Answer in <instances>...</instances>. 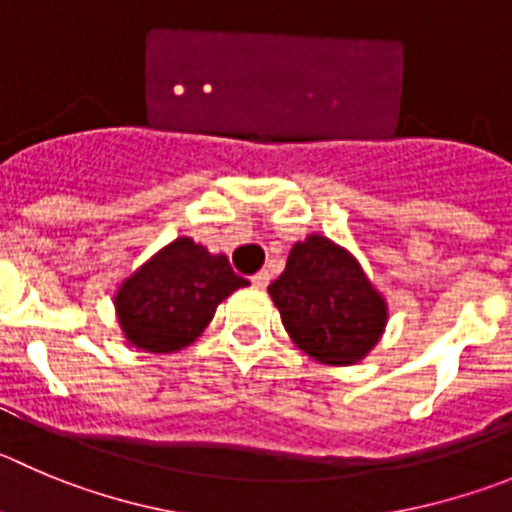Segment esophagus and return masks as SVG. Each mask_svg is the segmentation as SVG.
Wrapping results in <instances>:
<instances>
[{
  "instance_id": "1",
  "label": "esophagus",
  "mask_w": 512,
  "mask_h": 512,
  "mask_svg": "<svg viewBox=\"0 0 512 512\" xmlns=\"http://www.w3.org/2000/svg\"><path fill=\"white\" fill-rule=\"evenodd\" d=\"M252 285H255V288H267V285H270V272L260 270L257 275H252Z\"/></svg>"
}]
</instances>
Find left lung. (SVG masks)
Here are the masks:
<instances>
[{
	"instance_id": "8db88e82",
	"label": "left lung",
	"mask_w": 512,
	"mask_h": 512,
	"mask_svg": "<svg viewBox=\"0 0 512 512\" xmlns=\"http://www.w3.org/2000/svg\"><path fill=\"white\" fill-rule=\"evenodd\" d=\"M267 293L298 348L331 366L361 361L379 343L389 315L356 257L321 234L293 245Z\"/></svg>"
}]
</instances>
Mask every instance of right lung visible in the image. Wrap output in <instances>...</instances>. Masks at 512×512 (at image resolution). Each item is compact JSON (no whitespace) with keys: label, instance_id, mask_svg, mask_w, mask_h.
<instances>
[{"label":"right lung","instance_id":"right-lung-1","mask_svg":"<svg viewBox=\"0 0 512 512\" xmlns=\"http://www.w3.org/2000/svg\"><path fill=\"white\" fill-rule=\"evenodd\" d=\"M247 280L191 237L156 252L116 293L123 336L148 353H174L202 336L214 310Z\"/></svg>","mask_w":512,"mask_h":512}]
</instances>
